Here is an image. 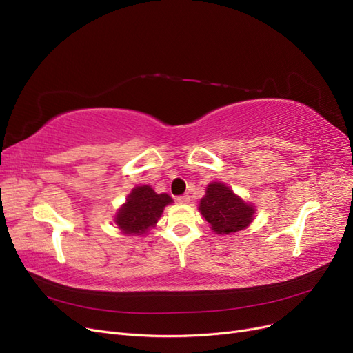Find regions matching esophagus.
Wrapping results in <instances>:
<instances>
[{"label":"esophagus","instance_id":"esophagus-1","mask_svg":"<svg viewBox=\"0 0 353 353\" xmlns=\"http://www.w3.org/2000/svg\"><path fill=\"white\" fill-rule=\"evenodd\" d=\"M176 201H177L179 203H189L190 198H189V194H181V196H177V198H176Z\"/></svg>","mask_w":353,"mask_h":353}]
</instances>
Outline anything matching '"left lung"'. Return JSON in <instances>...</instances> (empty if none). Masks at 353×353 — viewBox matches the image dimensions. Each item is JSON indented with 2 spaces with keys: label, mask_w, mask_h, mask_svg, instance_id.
<instances>
[{
  "label": "left lung",
  "mask_w": 353,
  "mask_h": 353,
  "mask_svg": "<svg viewBox=\"0 0 353 353\" xmlns=\"http://www.w3.org/2000/svg\"><path fill=\"white\" fill-rule=\"evenodd\" d=\"M199 210L216 234H232L244 230L254 215L252 205L244 203L228 186L216 181L208 186Z\"/></svg>",
  "instance_id": "8db88e82"
}]
</instances>
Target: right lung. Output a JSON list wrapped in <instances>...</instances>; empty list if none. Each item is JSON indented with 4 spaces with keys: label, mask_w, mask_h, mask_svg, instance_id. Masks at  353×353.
Instances as JSON below:
<instances>
[{
    "label": "right lung",
    "mask_w": 353,
    "mask_h": 353,
    "mask_svg": "<svg viewBox=\"0 0 353 353\" xmlns=\"http://www.w3.org/2000/svg\"><path fill=\"white\" fill-rule=\"evenodd\" d=\"M173 199L165 193L157 194L150 186H138L129 194L126 203L117 212L114 223L129 236L145 234L161 216L164 206Z\"/></svg>",
    "instance_id": "add662e5"
}]
</instances>
